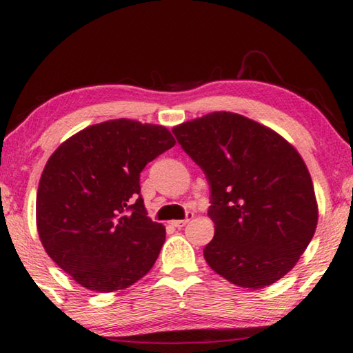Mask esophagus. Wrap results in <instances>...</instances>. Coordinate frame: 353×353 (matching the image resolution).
Listing matches in <instances>:
<instances>
[{
  "instance_id": "34e87169",
  "label": "esophagus",
  "mask_w": 353,
  "mask_h": 353,
  "mask_svg": "<svg viewBox=\"0 0 353 353\" xmlns=\"http://www.w3.org/2000/svg\"><path fill=\"white\" fill-rule=\"evenodd\" d=\"M192 217H194V212H192V211H188V212H186V217L181 219V221H172V225H173V227H176V228H181V227H184V225H186Z\"/></svg>"
}]
</instances>
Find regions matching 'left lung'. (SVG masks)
Here are the masks:
<instances>
[{
    "instance_id": "obj_1",
    "label": "left lung",
    "mask_w": 353,
    "mask_h": 353,
    "mask_svg": "<svg viewBox=\"0 0 353 353\" xmlns=\"http://www.w3.org/2000/svg\"><path fill=\"white\" fill-rule=\"evenodd\" d=\"M172 131L211 189L208 216L216 233L203 248L210 268L252 290L280 280L317 225L313 181L297 150L233 112L208 114Z\"/></svg>"
}]
</instances>
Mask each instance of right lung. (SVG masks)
Instances as JSON below:
<instances>
[{
  "mask_svg": "<svg viewBox=\"0 0 353 353\" xmlns=\"http://www.w3.org/2000/svg\"><path fill=\"white\" fill-rule=\"evenodd\" d=\"M173 145L164 126L119 119L79 131L50 156L37 190L39 238L81 286L125 290L153 268L165 230L147 217L139 181Z\"/></svg>",
  "mask_w": 353,
  "mask_h": 353,
  "instance_id": "add662e5",
  "label": "right lung"
}]
</instances>
